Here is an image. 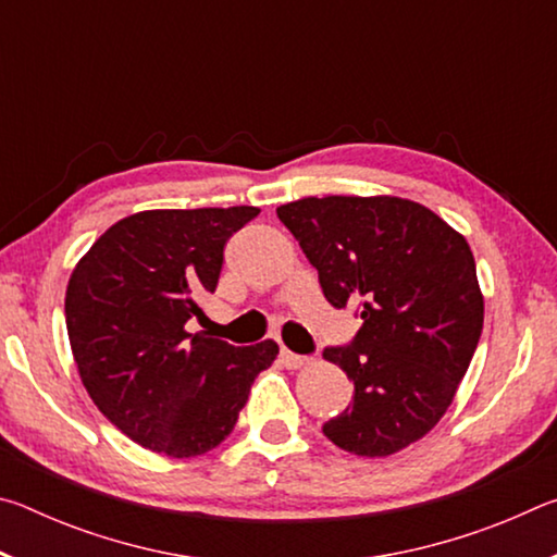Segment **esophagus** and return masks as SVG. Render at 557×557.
I'll return each mask as SVG.
<instances>
[{
  "mask_svg": "<svg viewBox=\"0 0 557 557\" xmlns=\"http://www.w3.org/2000/svg\"><path fill=\"white\" fill-rule=\"evenodd\" d=\"M280 361H282V366H285V369H301V366L309 363V358L307 356H299V354H292L289 348L282 346Z\"/></svg>",
  "mask_w": 557,
  "mask_h": 557,
  "instance_id": "obj_1",
  "label": "esophagus"
}]
</instances>
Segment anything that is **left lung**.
Instances as JSON below:
<instances>
[{"mask_svg": "<svg viewBox=\"0 0 557 557\" xmlns=\"http://www.w3.org/2000/svg\"><path fill=\"white\" fill-rule=\"evenodd\" d=\"M334 307L361 305L363 326L324 348L354 381L324 435L358 457H388L437 425L484 326L467 238L398 196H309L277 209Z\"/></svg>", "mask_w": 557, "mask_h": 557, "instance_id": "8db88e82", "label": "left lung"}]
</instances>
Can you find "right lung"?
I'll list each match as a JSON object with an SVG mask.
<instances>
[{"label":"right lung","instance_id":"obj_1","mask_svg":"<svg viewBox=\"0 0 557 557\" xmlns=\"http://www.w3.org/2000/svg\"><path fill=\"white\" fill-rule=\"evenodd\" d=\"M256 206L139 211L100 235L65 289L71 351L98 410L120 432L174 459L231 435L250 385L280 354L272 338L231 346L186 332L206 319L223 248Z\"/></svg>","mask_w":557,"mask_h":557}]
</instances>
